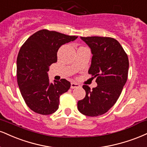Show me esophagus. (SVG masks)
<instances>
[{
    "mask_svg": "<svg viewBox=\"0 0 147 147\" xmlns=\"http://www.w3.org/2000/svg\"><path fill=\"white\" fill-rule=\"evenodd\" d=\"M79 87V85L78 84H77V83H75V82H72L71 83V86H70V88H72V89H75V88H77Z\"/></svg>",
    "mask_w": 147,
    "mask_h": 147,
    "instance_id": "34e87169",
    "label": "esophagus"
}]
</instances>
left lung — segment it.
Returning <instances> with one entry per match:
<instances>
[{
    "mask_svg": "<svg viewBox=\"0 0 147 147\" xmlns=\"http://www.w3.org/2000/svg\"><path fill=\"white\" fill-rule=\"evenodd\" d=\"M91 49L93 56L88 73L96 77V88L83 86L86 91L84 99L77 107L88 116L104 114L117 101L127 80L128 56L114 38L109 37H81Z\"/></svg>",
    "mask_w": 147,
    "mask_h": 147,
    "instance_id": "1",
    "label": "left lung"
}]
</instances>
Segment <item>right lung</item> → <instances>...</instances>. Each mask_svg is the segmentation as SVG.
I'll return each instance as SVG.
<instances>
[{
  "mask_svg": "<svg viewBox=\"0 0 147 147\" xmlns=\"http://www.w3.org/2000/svg\"><path fill=\"white\" fill-rule=\"evenodd\" d=\"M78 37L47 29L37 31L21 47L17 57V81L26 105L38 114L49 115L57 110L59 97L70 88L65 79L49 81V66L57 61L58 49Z\"/></svg>",
  "mask_w": 147,
  "mask_h": 147,
  "instance_id": "obj_1",
  "label": "right lung"
}]
</instances>
